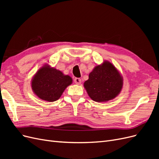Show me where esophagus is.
<instances>
[{
    "instance_id": "obj_1",
    "label": "esophagus",
    "mask_w": 159,
    "mask_h": 159,
    "mask_svg": "<svg viewBox=\"0 0 159 159\" xmlns=\"http://www.w3.org/2000/svg\"><path fill=\"white\" fill-rule=\"evenodd\" d=\"M74 82L75 83V84H78V85H80L81 82V79L80 78H75L74 79Z\"/></svg>"
}]
</instances>
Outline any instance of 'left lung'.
Returning <instances> with one entry per match:
<instances>
[{
	"instance_id": "1",
	"label": "left lung",
	"mask_w": 159,
	"mask_h": 159,
	"mask_svg": "<svg viewBox=\"0 0 159 159\" xmlns=\"http://www.w3.org/2000/svg\"><path fill=\"white\" fill-rule=\"evenodd\" d=\"M123 79L115 66L104 61L89 74L84 86L90 98L96 102H106L115 98L123 88Z\"/></svg>"
}]
</instances>
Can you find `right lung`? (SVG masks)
Here are the masks:
<instances>
[{"label":"right lung","mask_w":159,"mask_h":159,"mask_svg":"<svg viewBox=\"0 0 159 159\" xmlns=\"http://www.w3.org/2000/svg\"><path fill=\"white\" fill-rule=\"evenodd\" d=\"M68 75L48 64H45L38 70L31 81L33 92L40 99L53 102L60 99L66 88L72 84Z\"/></svg>","instance_id":"obj_1"}]
</instances>
